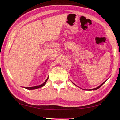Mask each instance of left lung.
Here are the masks:
<instances>
[{"instance_id": "8db88e82", "label": "left lung", "mask_w": 120, "mask_h": 120, "mask_svg": "<svg viewBox=\"0 0 120 120\" xmlns=\"http://www.w3.org/2000/svg\"><path fill=\"white\" fill-rule=\"evenodd\" d=\"M107 81V80L105 81V82H104L102 84H101V85L100 86H98V87H97V88H94V89H89V90H97V89H98V88H100L101 87V86H102L103 85V84L104 83H105V82H106V81Z\"/></svg>"}]
</instances>
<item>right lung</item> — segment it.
<instances>
[{
	"mask_svg": "<svg viewBox=\"0 0 120 120\" xmlns=\"http://www.w3.org/2000/svg\"><path fill=\"white\" fill-rule=\"evenodd\" d=\"M48 79V77L46 79V80L45 81V82L43 83H42V85H39V86H32V87H26L25 88L27 89H28V90H33V89H36L41 88V87H42V86H43L45 85V83H46V81H47Z\"/></svg>",
	"mask_w": 120,
	"mask_h": 120,
	"instance_id": "add662e5",
	"label": "right lung"
}]
</instances>
